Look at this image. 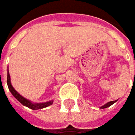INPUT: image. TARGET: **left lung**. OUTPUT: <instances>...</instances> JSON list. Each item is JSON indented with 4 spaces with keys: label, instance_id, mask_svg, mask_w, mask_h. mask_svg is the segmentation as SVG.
Wrapping results in <instances>:
<instances>
[{
    "label": "left lung",
    "instance_id": "8db88e82",
    "mask_svg": "<svg viewBox=\"0 0 135 135\" xmlns=\"http://www.w3.org/2000/svg\"><path fill=\"white\" fill-rule=\"evenodd\" d=\"M117 101H110V102H107V104H105L104 105H103V106L101 107V109H104V108H107V107H108L111 106L112 104H113L115 102H117Z\"/></svg>",
    "mask_w": 135,
    "mask_h": 135
}]
</instances>
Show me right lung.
Listing matches in <instances>:
<instances>
[{
	"mask_svg": "<svg viewBox=\"0 0 135 135\" xmlns=\"http://www.w3.org/2000/svg\"><path fill=\"white\" fill-rule=\"evenodd\" d=\"M7 83L8 88H9V90L10 91V92L12 93L13 95L17 100H18L22 104H23L24 106L28 107L30 109H32V110H39V109H42V108H44L46 107L49 106L51 104H52L53 101H47V102H45V103H32L31 101L28 100L27 98H24L23 96H22L20 94H18L16 91L14 89V88L11 84V82H10V76L9 74V70H7Z\"/></svg>",
	"mask_w": 135,
	"mask_h": 135,
	"instance_id": "1",
	"label": "right lung"
}]
</instances>
